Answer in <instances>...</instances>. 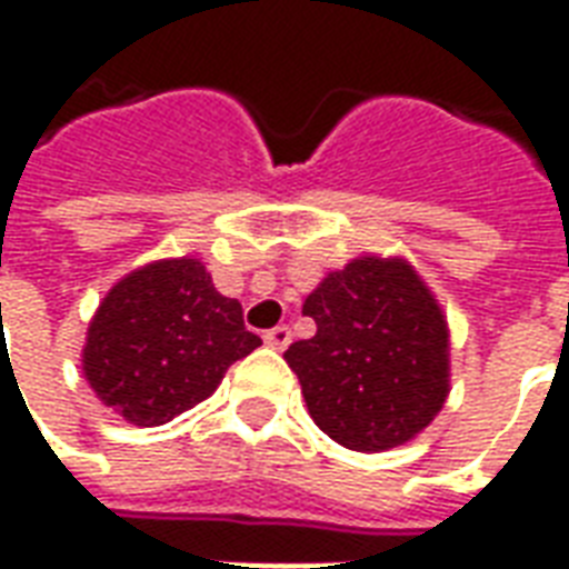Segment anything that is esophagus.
Listing matches in <instances>:
<instances>
[{"label": "esophagus", "instance_id": "1", "mask_svg": "<svg viewBox=\"0 0 569 569\" xmlns=\"http://www.w3.org/2000/svg\"><path fill=\"white\" fill-rule=\"evenodd\" d=\"M292 341V332H289V326H273L264 332V345L273 347V350H286Z\"/></svg>", "mask_w": 569, "mask_h": 569}]
</instances>
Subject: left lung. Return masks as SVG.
I'll list each match as a JSON object with an SVG mask.
<instances>
[{"label":"left lung","mask_w":569,"mask_h":569,"mask_svg":"<svg viewBox=\"0 0 569 569\" xmlns=\"http://www.w3.org/2000/svg\"><path fill=\"white\" fill-rule=\"evenodd\" d=\"M301 310L317 335L283 357L329 439L350 451H390L432 423L451 390L448 322L406 259L359 256Z\"/></svg>","instance_id":"8db88e82"}]
</instances>
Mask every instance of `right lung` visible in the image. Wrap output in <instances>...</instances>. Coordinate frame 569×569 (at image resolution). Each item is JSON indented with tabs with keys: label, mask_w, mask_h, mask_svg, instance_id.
I'll list each match as a JSON object with an SVG mask.
<instances>
[{
	"label": "right lung",
	"mask_w": 569,
	"mask_h": 569,
	"mask_svg": "<svg viewBox=\"0 0 569 569\" xmlns=\"http://www.w3.org/2000/svg\"><path fill=\"white\" fill-rule=\"evenodd\" d=\"M261 345L237 298L216 292L198 259H161L121 277L93 313L81 371L103 406L161 427L203 402Z\"/></svg>",
	"instance_id": "1"
}]
</instances>
